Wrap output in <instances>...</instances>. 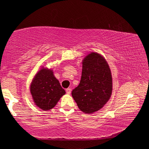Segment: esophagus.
<instances>
[{
    "label": "esophagus",
    "instance_id": "esophagus-1",
    "mask_svg": "<svg viewBox=\"0 0 149 149\" xmlns=\"http://www.w3.org/2000/svg\"><path fill=\"white\" fill-rule=\"evenodd\" d=\"M65 91H66L67 94H70L72 92V89H70V88H68V89H66V90H65Z\"/></svg>",
    "mask_w": 149,
    "mask_h": 149
}]
</instances>
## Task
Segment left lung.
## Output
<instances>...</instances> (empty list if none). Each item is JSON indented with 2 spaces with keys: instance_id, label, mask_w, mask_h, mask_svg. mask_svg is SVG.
Masks as SVG:
<instances>
[{
  "instance_id": "obj_1",
  "label": "left lung",
  "mask_w": 149,
  "mask_h": 149,
  "mask_svg": "<svg viewBox=\"0 0 149 149\" xmlns=\"http://www.w3.org/2000/svg\"><path fill=\"white\" fill-rule=\"evenodd\" d=\"M112 93V77L109 65L102 54L91 52L82 60V74L72 95L78 108L93 114L103 108Z\"/></svg>"
}]
</instances>
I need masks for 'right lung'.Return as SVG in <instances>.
Returning <instances> with one entry per match:
<instances>
[{"instance_id":"obj_1","label":"right lung","mask_w":149,"mask_h":149,"mask_svg":"<svg viewBox=\"0 0 149 149\" xmlns=\"http://www.w3.org/2000/svg\"><path fill=\"white\" fill-rule=\"evenodd\" d=\"M30 93L35 104L44 111L51 110L56 105L65 90L55 77L53 70L42 66L33 78Z\"/></svg>"}]
</instances>
